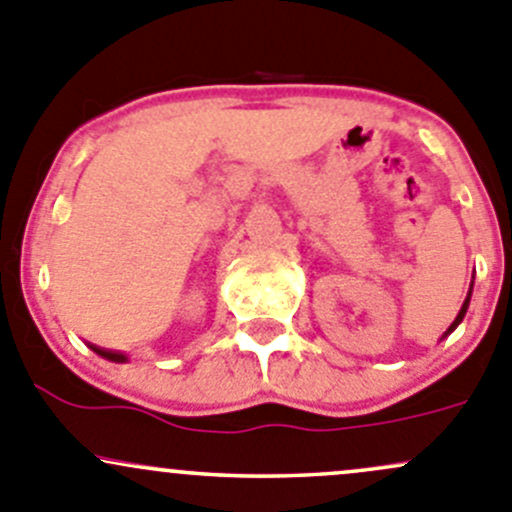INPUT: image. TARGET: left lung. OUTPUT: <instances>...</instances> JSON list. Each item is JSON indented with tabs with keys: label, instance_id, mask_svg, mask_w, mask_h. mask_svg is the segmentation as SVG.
Segmentation results:
<instances>
[{
	"label": "left lung",
	"instance_id": "left-lung-1",
	"mask_svg": "<svg viewBox=\"0 0 512 512\" xmlns=\"http://www.w3.org/2000/svg\"><path fill=\"white\" fill-rule=\"evenodd\" d=\"M468 302H471V292H468L466 302H463L461 312H458V317H456V319H453V324H451V327H448V332H453V329H456V327H458V324H461V319H463V317H466V309H468ZM448 332H446V334H448Z\"/></svg>",
	"mask_w": 512,
	"mask_h": 512
}]
</instances>
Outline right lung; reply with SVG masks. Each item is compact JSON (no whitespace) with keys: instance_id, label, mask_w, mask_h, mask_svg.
<instances>
[{"instance_id":"obj_1","label":"right lung","mask_w":512,"mask_h":512,"mask_svg":"<svg viewBox=\"0 0 512 512\" xmlns=\"http://www.w3.org/2000/svg\"><path fill=\"white\" fill-rule=\"evenodd\" d=\"M91 349H94L96 354H101L103 359H111V361H126V356L121 352H113V349H103V347H96V344H91Z\"/></svg>"}]
</instances>
